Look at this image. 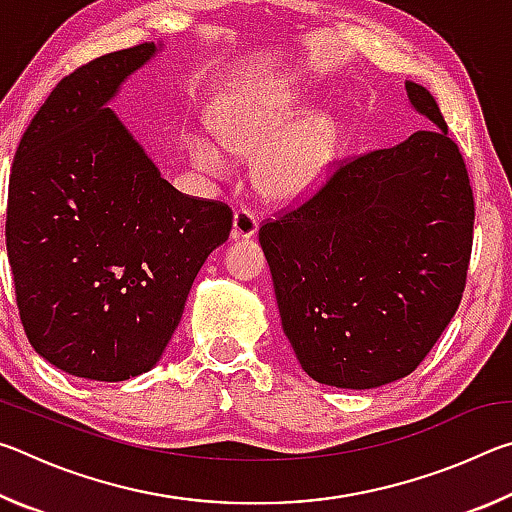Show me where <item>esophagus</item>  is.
<instances>
[{"mask_svg": "<svg viewBox=\"0 0 512 512\" xmlns=\"http://www.w3.org/2000/svg\"><path fill=\"white\" fill-rule=\"evenodd\" d=\"M257 228H259V221L253 212L248 210H239L235 214V219H232V232L230 237L232 239H250L257 235Z\"/></svg>", "mask_w": 512, "mask_h": 512, "instance_id": "obj_1", "label": "esophagus"}]
</instances>
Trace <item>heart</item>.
Returning <instances> with one entry per match:
<instances>
[{"label": "heart", "mask_w": 512, "mask_h": 512, "mask_svg": "<svg viewBox=\"0 0 512 512\" xmlns=\"http://www.w3.org/2000/svg\"><path fill=\"white\" fill-rule=\"evenodd\" d=\"M302 99V92L287 83H253L223 94L210 112L212 131L221 144L203 133H187L189 160L221 178L232 169L228 151L257 153L253 180L264 196L291 203L311 194L332 167L339 126L323 110L307 112L289 125Z\"/></svg>", "instance_id": "1"}]
</instances>
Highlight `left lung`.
Instances as JSON below:
<instances>
[{
    "mask_svg": "<svg viewBox=\"0 0 512 512\" xmlns=\"http://www.w3.org/2000/svg\"><path fill=\"white\" fill-rule=\"evenodd\" d=\"M404 88L424 131L343 164L259 228L282 329L318 384L363 391L411 375L461 305L470 178L436 99Z\"/></svg>",
    "mask_w": 512,
    "mask_h": 512,
    "instance_id": "1",
    "label": "left lung"
}]
</instances>
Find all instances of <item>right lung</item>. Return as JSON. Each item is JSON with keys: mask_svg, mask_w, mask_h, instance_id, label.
I'll use <instances>...</instances> for the list:
<instances>
[{"mask_svg": "<svg viewBox=\"0 0 512 512\" xmlns=\"http://www.w3.org/2000/svg\"><path fill=\"white\" fill-rule=\"evenodd\" d=\"M160 49L142 42L65 76L15 151L6 250L17 309L33 350L74 377L151 370L232 228L228 205L180 194L108 108Z\"/></svg>", "mask_w": 512, "mask_h": 512, "instance_id": "add662e5", "label": "right lung"}]
</instances>
